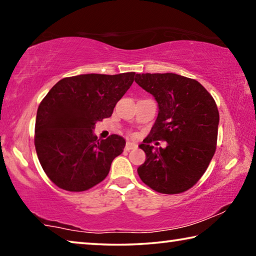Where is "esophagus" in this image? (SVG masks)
I'll use <instances>...</instances> for the list:
<instances>
[{
  "instance_id": "esophagus-1",
  "label": "esophagus",
  "mask_w": 256,
  "mask_h": 256,
  "mask_svg": "<svg viewBox=\"0 0 256 256\" xmlns=\"http://www.w3.org/2000/svg\"><path fill=\"white\" fill-rule=\"evenodd\" d=\"M136 148V142H132V141H128L126 144H125V150L130 151V150H133Z\"/></svg>"
}]
</instances>
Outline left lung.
<instances>
[{
    "mask_svg": "<svg viewBox=\"0 0 256 256\" xmlns=\"http://www.w3.org/2000/svg\"><path fill=\"white\" fill-rule=\"evenodd\" d=\"M136 82L159 107L150 134L138 146L146 158L138 174L156 192H185L198 183L214 154L219 125L214 99L200 82L175 73H142ZM156 140H166V148L154 147Z\"/></svg>",
    "mask_w": 256,
    "mask_h": 256,
    "instance_id": "1",
    "label": "left lung"
}]
</instances>
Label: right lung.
I'll use <instances>...</instances> for the list:
<instances>
[{
    "label": "right lung",
    "mask_w": 256,
    "mask_h": 256,
    "mask_svg": "<svg viewBox=\"0 0 256 256\" xmlns=\"http://www.w3.org/2000/svg\"><path fill=\"white\" fill-rule=\"evenodd\" d=\"M136 72L80 74L60 80L40 104L34 146L42 170L60 188L82 192L106 178L112 162L123 152L125 140L112 134L98 140V120L110 118Z\"/></svg>",
    "instance_id": "obj_1"
}]
</instances>
